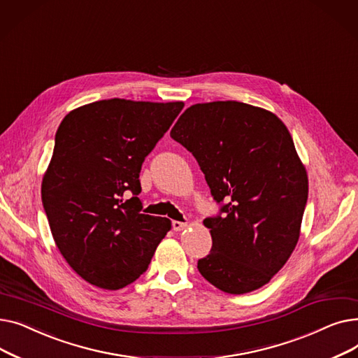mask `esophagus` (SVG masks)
<instances>
[{
  "instance_id": "obj_1",
  "label": "esophagus",
  "mask_w": 358,
  "mask_h": 358,
  "mask_svg": "<svg viewBox=\"0 0 358 358\" xmlns=\"http://www.w3.org/2000/svg\"><path fill=\"white\" fill-rule=\"evenodd\" d=\"M187 227H189V223H187V222H178V220H174V222H173V228H174V231H177V232L184 231Z\"/></svg>"
}]
</instances>
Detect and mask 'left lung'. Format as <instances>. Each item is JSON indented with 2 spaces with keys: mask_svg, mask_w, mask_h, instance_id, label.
<instances>
[{
  "mask_svg": "<svg viewBox=\"0 0 358 358\" xmlns=\"http://www.w3.org/2000/svg\"><path fill=\"white\" fill-rule=\"evenodd\" d=\"M171 138L194 155L223 217H208L212 251L200 274L231 294L254 292L283 267L300 236L309 181L286 124L239 101L187 108Z\"/></svg>",
  "mask_w": 358,
  "mask_h": 358,
  "instance_id": "obj_1",
  "label": "left lung"
}]
</instances>
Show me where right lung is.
<instances>
[{"label":"right lung","instance_id":"obj_1","mask_svg":"<svg viewBox=\"0 0 358 358\" xmlns=\"http://www.w3.org/2000/svg\"><path fill=\"white\" fill-rule=\"evenodd\" d=\"M182 107L100 100L69 111L56 131L42 201L56 247L87 283H134L171 229L169 219L141 213L139 174Z\"/></svg>","mask_w":358,"mask_h":358}]
</instances>
